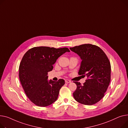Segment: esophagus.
I'll return each mask as SVG.
<instances>
[{
    "instance_id": "34e87169",
    "label": "esophagus",
    "mask_w": 128,
    "mask_h": 128,
    "mask_svg": "<svg viewBox=\"0 0 128 128\" xmlns=\"http://www.w3.org/2000/svg\"><path fill=\"white\" fill-rule=\"evenodd\" d=\"M65 82H66V83H70V82H71V81L69 80H66Z\"/></svg>"
}]
</instances>
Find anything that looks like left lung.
<instances>
[{
    "mask_svg": "<svg viewBox=\"0 0 128 128\" xmlns=\"http://www.w3.org/2000/svg\"><path fill=\"white\" fill-rule=\"evenodd\" d=\"M70 49L82 60L78 75L87 77L83 85L73 82L77 86L73 94L74 99L82 104H94L104 96L110 84L111 66L109 59L103 50L95 45L85 44Z\"/></svg>",
    "mask_w": 128,
    "mask_h": 128,
    "instance_id": "8db88e82",
    "label": "left lung"
}]
</instances>
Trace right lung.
<instances>
[{
    "instance_id": "right-lung-1",
    "label": "right lung",
    "mask_w": 128,
    "mask_h": 128,
    "mask_svg": "<svg viewBox=\"0 0 128 128\" xmlns=\"http://www.w3.org/2000/svg\"><path fill=\"white\" fill-rule=\"evenodd\" d=\"M66 52H70L67 48L34 47L22 57L19 66L20 80L26 96L36 106L46 107L57 99L64 80L48 82V74L58 57Z\"/></svg>"
}]
</instances>
